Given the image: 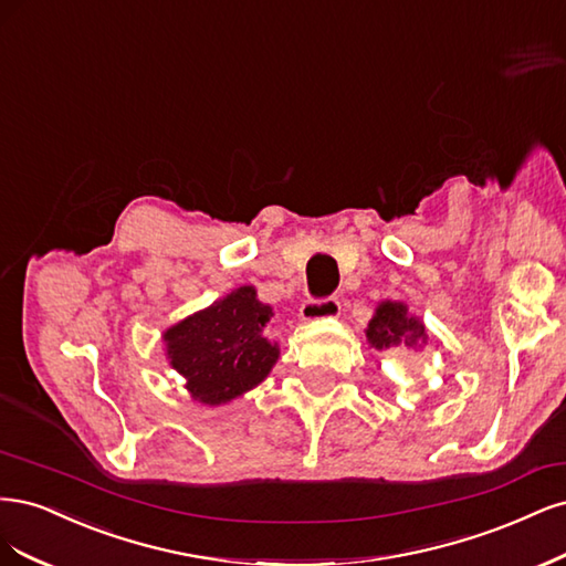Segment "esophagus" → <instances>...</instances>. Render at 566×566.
<instances>
[{
    "label": "esophagus",
    "mask_w": 566,
    "mask_h": 566,
    "mask_svg": "<svg viewBox=\"0 0 566 566\" xmlns=\"http://www.w3.org/2000/svg\"><path fill=\"white\" fill-rule=\"evenodd\" d=\"M338 315H340V303L334 296H329V298H307L301 305V317L305 322L338 317Z\"/></svg>",
    "instance_id": "obj_1"
}]
</instances>
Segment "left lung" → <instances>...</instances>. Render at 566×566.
I'll use <instances>...</instances> for the list:
<instances>
[{
    "label": "left lung",
    "mask_w": 566,
    "mask_h": 566,
    "mask_svg": "<svg viewBox=\"0 0 566 566\" xmlns=\"http://www.w3.org/2000/svg\"><path fill=\"white\" fill-rule=\"evenodd\" d=\"M367 340L376 350L397 348V345L421 348L428 343V332L421 319L409 315L405 303L382 301L367 326Z\"/></svg>",
    "instance_id": "1"
}]
</instances>
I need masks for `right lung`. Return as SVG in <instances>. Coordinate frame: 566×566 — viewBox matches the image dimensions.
<instances>
[{
  "label": "right lung",
  "instance_id": "1",
  "mask_svg": "<svg viewBox=\"0 0 566 566\" xmlns=\"http://www.w3.org/2000/svg\"><path fill=\"white\" fill-rule=\"evenodd\" d=\"M272 307L240 286L164 332L171 367L199 405L218 407L256 388L275 367L277 343L263 336Z\"/></svg>",
  "mask_w": 566,
  "mask_h": 566
}]
</instances>
